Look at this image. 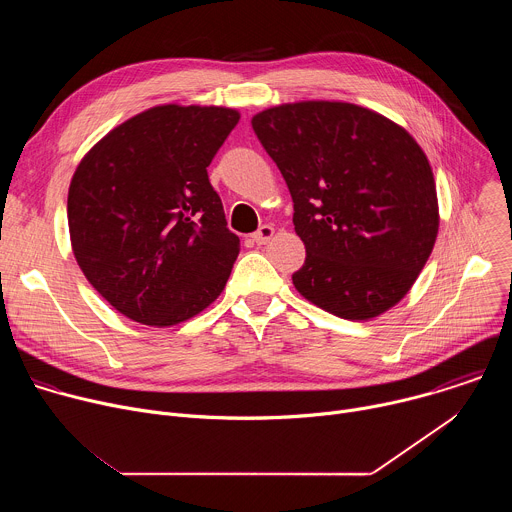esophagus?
<instances>
[{
    "label": "esophagus",
    "instance_id": "obj_1",
    "mask_svg": "<svg viewBox=\"0 0 512 512\" xmlns=\"http://www.w3.org/2000/svg\"><path fill=\"white\" fill-rule=\"evenodd\" d=\"M273 235H275V229H273L271 225H263V227L253 235V241H255L257 245H267V243L273 239Z\"/></svg>",
    "mask_w": 512,
    "mask_h": 512
}]
</instances>
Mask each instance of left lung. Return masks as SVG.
<instances>
[{"mask_svg":"<svg viewBox=\"0 0 512 512\" xmlns=\"http://www.w3.org/2000/svg\"><path fill=\"white\" fill-rule=\"evenodd\" d=\"M291 200L306 263L291 275L314 306L371 320L397 306L440 229L435 180L413 135L344 101H298L253 115Z\"/></svg>","mask_w":512,"mask_h":512,"instance_id":"8db88e82","label":"left lung"}]
</instances>
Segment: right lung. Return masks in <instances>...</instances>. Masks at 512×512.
I'll use <instances>...</instances> for the list:
<instances>
[{"label":"right lung","instance_id":"add662e5","mask_svg":"<svg viewBox=\"0 0 512 512\" xmlns=\"http://www.w3.org/2000/svg\"><path fill=\"white\" fill-rule=\"evenodd\" d=\"M241 113L156 105L101 137L68 186L75 259L125 318L176 326L223 294L239 255L206 168Z\"/></svg>","mask_w":512,"mask_h":512}]
</instances>
